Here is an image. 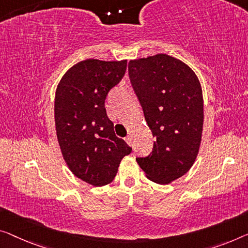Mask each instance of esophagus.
I'll use <instances>...</instances> for the list:
<instances>
[{
    "instance_id": "34e87169",
    "label": "esophagus",
    "mask_w": 248,
    "mask_h": 248,
    "mask_svg": "<svg viewBox=\"0 0 248 248\" xmlns=\"http://www.w3.org/2000/svg\"><path fill=\"white\" fill-rule=\"evenodd\" d=\"M124 140H125V142H127L129 146H132V137L131 136H127L124 138Z\"/></svg>"
}]
</instances>
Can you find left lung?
I'll return each mask as SVG.
<instances>
[{
  "instance_id": "1",
  "label": "left lung",
  "mask_w": 248,
  "mask_h": 248,
  "mask_svg": "<svg viewBox=\"0 0 248 248\" xmlns=\"http://www.w3.org/2000/svg\"><path fill=\"white\" fill-rule=\"evenodd\" d=\"M129 79L156 138L150 155L137 157L151 182L169 184L189 170L202 141V87L187 64L157 54L128 65Z\"/></svg>"
}]
</instances>
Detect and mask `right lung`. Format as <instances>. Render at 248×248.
Returning a JSON list of instances; mask_svg holds the SVG:
<instances>
[{
  "instance_id": "1",
  "label": "right lung",
  "mask_w": 248,
  "mask_h": 248,
  "mask_svg": "<svg viewBox=\"0 0 248 248\" xmlns=\"http://www.w3.org/2000/svg\"><path fill=\"white\" fill-rule=\"evenodd\" d=\"M125 69V60L88 59L66 71L55 92V129L62 156L78 178L93 186L111 183L121 159L132 150L114 134L105 107Z\"/></svg>"
}]
</instances>
